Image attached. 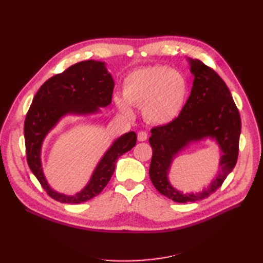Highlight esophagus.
Here are the masks:
<instances>
[{
	"mask_svg": "<svg viewBox=\"0 0 263 263\" xmlns=\"http://www.w3.org/2000/svg\"><path fill=\"white\" fill-rule=\"evenodd\" d=\"M137 138L139 141H145L148 138V134L146 132H139L137 134Z\"/></svg>",
	"mask_w": 263,
	"mask_h": 263,
	"instance_id": "34e87169",
	"label": "esophagus"
}]
</instances>
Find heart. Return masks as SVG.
I'll list each match as a JSON object with an SVG mask.
<instances>
[{
	"label": "heart",
	"mask_w": 263,
	"mask_h": 263,
	"mask_svg": "<svg viewBox=\"0 0 263 263\" xmlns=\"http://www.w3.org/2000/svg\"><path fill=\"white\" fill-rule=\"evenodd\" d=\"M123 98L115 97L116 107L133 118L130 107H142L147 121L168 125L179 117L187 95V81L177 70L166 66H150L133 71L125 78Z\"/></svg>",
	"instance_id": "heart-1"
}]
</instances>
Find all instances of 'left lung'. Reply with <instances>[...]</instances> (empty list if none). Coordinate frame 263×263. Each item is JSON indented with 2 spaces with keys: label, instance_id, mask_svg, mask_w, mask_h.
<instances>
[{
  "label": "left lung",
  "instance_id": "left-lung-1",
  "mask_svg": "<svg viewBox=\"0 0 263 263\" xmlns=\"http://www.w3.org/2000/svg\"><path fill=\"white\" fill-rule=\"evenodd\" d=\"M194 81L179 117L172 123L151 129L153 148L149 176L159 193L178 203L196 202L209 197L235 168L239 153L241 121L226 83L215 71L197 59H187ZM214 139L221 150L217 178L202 193L183 195L168 182L174 157L192 142Z\"/></svg>",
  "mask_w": 263,
  "mask_h": 263
}]
</instances>
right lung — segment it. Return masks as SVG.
<instances>
[{
    "mask_svg": "<svg viewBox=\"0 0 263 263\" xmlns=\"http://www.w3.org/2000/svg\"><path fill=\"white\" fill-rule=\"evenodd\" d=\"M113 89L114 80L105 62L86 60L48 79L34 97L24 124L27 163L53 200L80 204L99 195L113 176L117 159L136 145L137 135L135 132L126 133L114 140L98 163L89 183L74 195L52 190L45 178L41 154L47 134L66 115L99 113V107H106L112 102Z\"/></svg>",
    "mask_w": 263,
    "mask_h": 263,
    "instance_id": "add662e5",
    "label": "right lung"
}]
</instances>
